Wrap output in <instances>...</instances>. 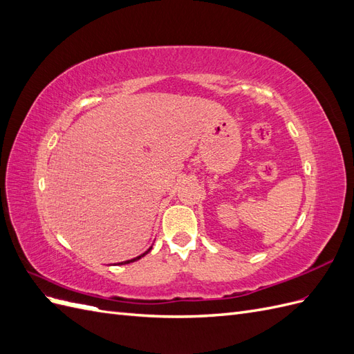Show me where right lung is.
I'll return each mask as SVG.
<instances>
[{"label":"right lung","instance_id":"obj_1","mask_svg":"<svg viewBox=\"0 0 354 354\" xmlns=\"http://www.w3.org/2000/svg\"><path fill=\"white\" fill-rule=\"evenodd\" d=\"M152 250V246H151V248H149L146 252H143V254H140V255H138V257H136V259H131V260H127V261H122V263H120V264H130V263H134V261H137V260H140L142 259V257H145L149 251H151Z\"/></svg>","mask_w":354,"mask_h":354}]
</instances>
